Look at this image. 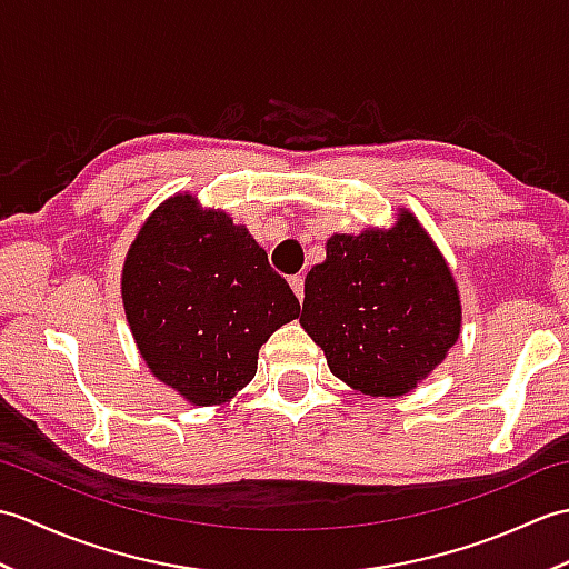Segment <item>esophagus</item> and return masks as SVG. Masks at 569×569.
<instances>
[{
    "mask_svg": "<svg viewBox=\"0 0 569 569\" xmlns=\"http://www.w3.org/2000/svg\"><path fill=\"white\" fill-rule=\"evenodd\" d=\"M288 283H291L298 300H303V296H306V278L303 276H291V278H288Z\"/></svg>",
    "mask_w": 569,
    "mask_h": 569,
    "instance_id": "1",
    "label": "esophagus"
}]
</instances>
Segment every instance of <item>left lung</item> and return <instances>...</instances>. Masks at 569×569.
Returning <instances> with one entry per match:
<instances>
[{
    "mask_svg": "<svg viewBox=\"0 0 569 569\" xmlns=\"http://www.w3.org/2000/svg\"><path fill=\"white\" fill-rule=\"evenodd\" d=\"M303 330L355 391L403 396L440 365L462 328L457 283L408 210L389 229L332 234L306 276Z\"/></svg>",
    "mask_w": 569,
    "mask_h": 569,
    "instance_id": "obj_1",
    "label": "left lung"
}]
</instances>
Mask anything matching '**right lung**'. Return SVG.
<instances>
[{
  "instance_id": "right-lung-1",
  "label": "right lung",
  "mask_w": 569,
  "mask_h": 569,
  "mask_svg": "<svg viewBox=\"0 0 569 569\" xmlns=\"http://www.w3.org/2000/svg\"><path fill=\"white\" fill-rule=\"evenodd\" d=\"M122 300L147 367L192 406H220L244 389L261 345L300 312L247 227L188 192L141 224Z\"/></svg>"
}]
</instances>
